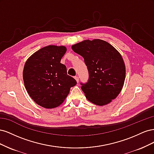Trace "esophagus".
Segmentation results:
<instances>
[{
    "mask_svg": "<svg viewBox=\"0 0 154 154\" xmlns=\"http://www.w3.org/2000/svg\"><path fill=\"white\" fill-rule=\"evenodd\" d=\"M74 79H75L77 83L79 82V78H78V76H75V77H74Z\"/></svg>",
    "mask_w": 154,
    "mask_h": 154,
    "instance_id": "esophagus-1",
    "label": "esophagus"
}]
</instances>
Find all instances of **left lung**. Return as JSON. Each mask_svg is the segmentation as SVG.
<instances>
[{
  "instance_id": "left-lung-1",
  "label": "left lung",
  "mask_w": 154,
  "mask_h": 154,
  "mask_svg": "<svg viewBox=\"0 0 154 154\" xmlns=\"http://www.w3.org/2000/svg\"><path fill=\"white\" fill-rule=\"evenodd\" d=\"M72 49L84 58L89 78L82 89L92 103H110L122 91L126 76L122 56L112 45L100 39L85 40L72 45Z\"/></svg>"
}]
</instances>
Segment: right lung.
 Here are the masks:
<instances>
[{
	"label": "right lung",
	"mask_w": 154,
	"mask_h": 154,
	"mask_svg": "<svg viewBox=\"0 0 154 154\" xmlns=\"http://www.w3.org/2000/svg\"><path fill=\"white\" fill-rule=\"evenodd\" d=\"M63 45H48L37 51L27 60L23 70L26 89L36 104L45 109L61 105L76 81L67 75L60 63L66 53Z\"/></svg>",
	"instance_id": "right-lung-1"
}]
</instances>
